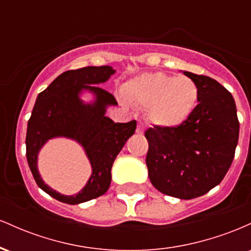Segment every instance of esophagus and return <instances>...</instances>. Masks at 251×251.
<instances>
[{
    "label": "esophagus",
    "mask_w": 251,
    "mask_h": 251,
    "mask_svg": "<svg viewBox=\"0 0 251 251\" xmlns=\"http://www.w3.org/2000/svg\"><path fill=\"white\" fill-rule=\"evenodd\" d=\"M137 133L138 134H142V133H144V125L142 123L140 124H138V127H137Z\"/></svg>",
    "instance_id": "obj_1"
}]
</instances>
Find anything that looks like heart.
I'll return each instance as SVG.
<instances>
[{"mask_svg":"<svg viewBox=\"0 0 251 251\" xmlns=\"http://www.w3.org/2000/svg\"><path fill=\"white\" fill-rule=\"evenodd\" d=\"M123 93L128 101L145 106L148 119L160 127H175L185 122L200 96L191 77L163 72L145 73L129 80Z\"/></svg>","mask_w":251,"mask_h":251,"instance_id":"heart-1","label":"heart"}]
</instances>
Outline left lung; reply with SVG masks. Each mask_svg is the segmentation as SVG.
I'll list each match as a JSON object with an SVG mask.
<instances>
[{"label":"left lung","instance_id":"left-lung-1","mask_svg":"<svg viewBox=\"0 0 251 251\" xmlns=\"http://www.w3.org/2000/svg\"><path fill=\"white\" fill-rule=\"evenodd\" d=\"M197 85L198 105L175 127L146 129V165L164 195L192 200L223 180L235 157L240 123L231 93L216 80L184 72Z\"/></svg>","mask_w":251,"mask_h":251}]
</instances>
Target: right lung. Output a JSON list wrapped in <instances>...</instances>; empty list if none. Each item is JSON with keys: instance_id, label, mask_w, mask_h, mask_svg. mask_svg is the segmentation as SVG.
I'll list each match as a JSON object with an SVG mask.
<instances>
[{"instance_id": "right-lung-1", "label": "right lung", "mask_w": 251, "mask_h": 251, "mask_svg": "<svg viewBox=\"0 0 251 251\" xmlns=\"http://www.w3.org/2000/svg\"><path fill=\"white\" fill-rule=\"evenodd\" d=\"M109 66L83 67L60 74L37 96L25 135V155L37 185L55 200L79 204L105 194L111 184V169L126 140L134 133L137 122L114 123L105 116L106 107L118 105L113 94L98 86L114 74ZM82 90L96 96L93 104L79 99ZM66 136L76 140L88 154L92 176L79 194L65 196L50 189L37 171V154L47 140Z\"/></svg>"}]
</instances>
